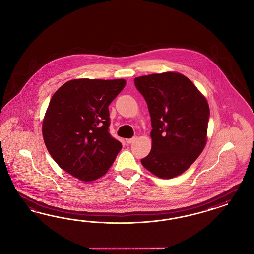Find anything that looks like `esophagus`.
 Returning a JSON list of instances; mask_svg holds the SVG:
<instances>
[{
    "label": "esophagus",
    "mask_w": 254,
    "mask_h": 254,
    "mask_svg": "<svg viewBox=\"0 0 254 254\" xmlns=\"http://www.w3.org/2000/svg\"><path fill=\"white\" fill-rule=\"evenodd\" d=\"M135 140H136V137H133V138H127V139H126L127 143H128V144H130V143H133V142H134Z\"/></svg>",
    "instance_id": "obj_1"
}]
</instances>
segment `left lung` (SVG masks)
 <instances>
[{"label": "left lung", "instance_id": "obj_1", "mask_svg": "<svg viewBox=\"0 0 254 254\" xmlns=\"http://www.w3.org/2000/svg\"><path fill=\"white\" fill-rule=\"evenodd\" d=\"M134 83L151 116V152L141 159L154 175L171 179L184 173L207 142L209 107L191 80L178 72L137 77Z\"/></svg>", "mask_w": 254, "mask_h": 254}]
</instances>
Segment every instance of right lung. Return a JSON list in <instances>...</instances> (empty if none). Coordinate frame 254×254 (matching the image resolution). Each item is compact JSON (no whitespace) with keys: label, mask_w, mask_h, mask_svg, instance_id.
<instances>
[{"label":"right lung","mask_w":254,"mask_h":254,"mask_svg":"<svg viewBox=\"0 0 254 254\" xmlns=\"http://www.w3.org/2000/svg\"><path fill=\"white\" fill-rule=\"evenodd\" d=\"M126 80L74 79L51 98L43 121V137L56 163L73 177H102L122 149L109 133V105Z\"/></svg>","instance_id":"right-lung-1"}]
</instances>
